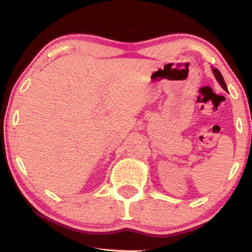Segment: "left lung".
<instances>
[{
  "instance_id": "left-lung-1",
  "label": "left lung",
  "mask_w": 252,
  "mask_h": 252,
  "mask_svg": "<svg viewBox=\"0 0 252 252\" xmlns=\"http://www.w3.org/2000/svg\"><path fill=\"white\" fill-rule=\"evenodd\" d=\"M213 73H214V76H215L216 80L220 82V86H222V88H223L224 90H226V92H227L226 84H225L224 78H223V76H222V73H220V71H219V69H215V67H213Z\"/></svg>"
}]
</instances>
